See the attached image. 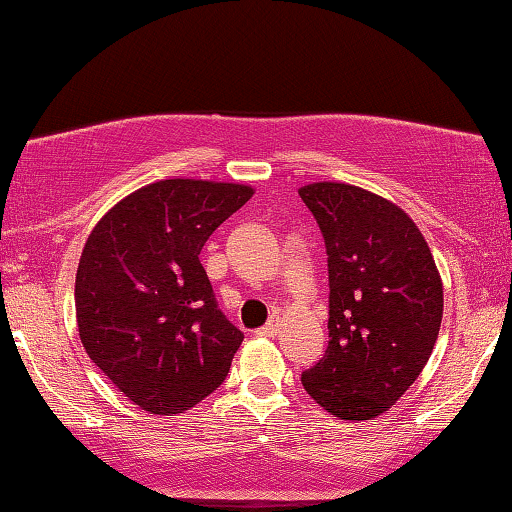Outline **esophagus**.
Masks as SVG:
<instances>
[{"label":"esophagus","instance_id":"34e87169","mask_svg":"<svg viewBox=\"0 0 512 512\" xmlns=\"http://www.w3.org/2000/svg\"><path fill=\"white\" fill-rule=\"evenodd\" d=\"M277 332H280V320L273 318V320H268V323H266L264 327H259L255 334H257V336H275Z\"/></svg>","mask_w":512,"mask_h":512}]
</instances>
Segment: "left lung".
<instances>
[{"instance_id":"1","label":"left lung","mask_w":512,"mask_h":512,"mask_svg":"<svg viewBox=\"0 0 512 512\" xmlns=\"http://www.w3.org/2000/svg\"><path fill=\"white\" fill-rule=\"evenodd\" d=\"M327 248L329 345L302 386L339 420H372L427 366L443 320V280L402 207L368 189H298Z\"/></svg>"}]
</instances>
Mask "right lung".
<instances>
[{
  "mask_svg": "<svg viewBox=\"0 0 512 512\" xmlns=\"http://www.w3.org/2000/svg\"><path fill=\"white\" fill-rule=\"evenodd\" d=\"M253 187L158 180L110 207L85 241L74 302L88 357L153 415L221 386L244 334L216 307L201 250Z\"/></svg>",
  "mask_w": 512,
  "mask_h": 512,
  "instance_id": "right-lung-1",
  "label": "right lung"
}]
</instances>
